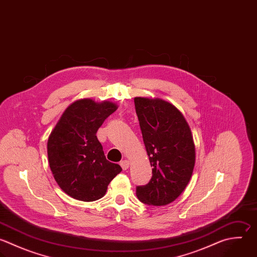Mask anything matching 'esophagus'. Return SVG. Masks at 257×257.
<instances>
[{
	"mask_svg": "<svg viewBox=\"0 0 257 257\" xmlns=\"http://www.w3.org/2000/svg\"><path fill=\"white\" fill-rule=\"evenodd\" d=\"M119 165L121 166L122 170H126V169H128V167H130V162H128L127 160H123V161H121V162L119 163Z\"/></svg>",
	"mask_w": 257,
	"mask_h": 257,
	"instance_id": "obj_1",
	"label": "esophagus"
}]
</instances>
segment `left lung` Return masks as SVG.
I'll list each match as a JSON object with an SVG mask.
<instances>
[{
	"mask_svg": "<svg viewBox=\"0 0 257 257\" xmlns=\"http://www.w3.org/2000/svg\"><path fill=\"white\" fill-rule=\"evenodd\" d=\"M144 144L153 176L137 187L145 204L164 206L175 201L188 185L195 166V145L181 111L160 98H135Z\"/></svg>",
	"mask_w": 257,
	"mask_h": 257,
	"instance_id": "obj_1",
	"label": "left lung"
}]
</instances>
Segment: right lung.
<instances>
[{"mask_svg": "<svg viewBox=\"0 0 257 257\" xmlns=\"http://www.w3.org/2000/svg\"><path fill=\"white\" fill-rule=\"evenodd\" d=\"M117 106L110 101L84 98L70 104L55 125L47 143L51 172L70 197L84 202L105 195L110 181L121 172L106 160L96 132Z\"/></svg>", "mask_w": 257, "mask_h": 257, "instance_id": "add662e5", "label": "right lung"}]
</instances>
